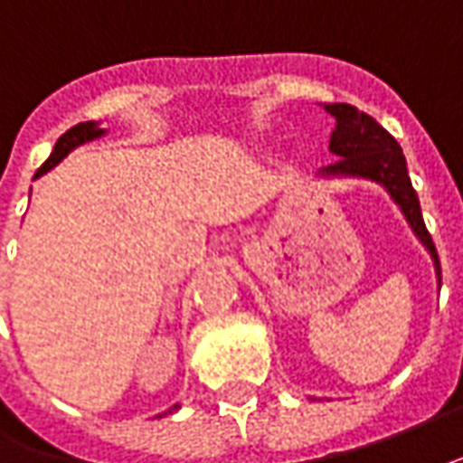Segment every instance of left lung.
<instances>
[{
	"label": "left lung",
	"mask_w": 463,
	"mask_h": 463,
	"mask_svg": "<svg viewBox=\"0 0 463 463\" xmlns=\"http://www.w3.org/2000/svg\"><path fill=\"white\" fill-rule=\"evenodd\" d=\"M326 113L335 118V128L329 137V149L339 159L332 166H326V175H354V177H370L385 184L392 200L401 205L408 222L413 225L416 235L430 250L436 260V271L441 273V260L436 253V245L430 238L429 228L420 215L418 194L408 177V166L401 144L390 137L375 118L367 113L357 111L350 103H326Z\"/></svg>",
	"instance_id": "left-lung-1"
}]
</instances>
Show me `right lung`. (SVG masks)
<instances>
[{"instance_id": "right-lung-1", "label": "right lung", "mask_w": 463, "mask_h": 463, "mask_svg": "<svg viewBox=\"0 0 463 463\" xmlns=\"http://www.w3.org/2000/svg\"><path fill=\"white\" fill-rule=\"evenodd\" d=\"M100 134H103V128H99V126L93 124V121H88V124H78L73 126V128H68L62 137L58 139V144H55V149H52V154L47 156V162L40 169H37V175L34 177H40V175H45L47 169H52V166L58 165L62 156H68V152L71 149H75V146H80V144H86V141L90 139H99ZM177 408V405H175ZM175 408H169V413L175 411Z\"/></svg>"}]
</instances>
